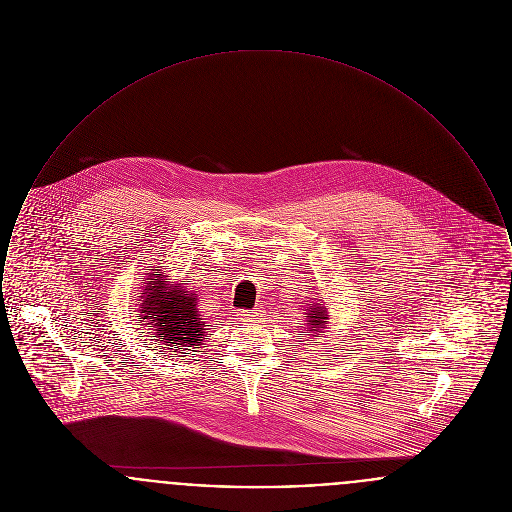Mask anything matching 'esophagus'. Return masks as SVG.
Instances as JSON below:
<instances>
[{"mask_svg": "<svg viewBox=\"0 0 512 512\" xmlns=\"http://www.w3.org/2000/svg\"><path fill=\"white\" fill-rule=\"evenodd\" d=\"M242 316H244L246 322H260L262 312H260V310H252V312H246V314H242Z\"/></svg>", "mask_w": 512, "mask_h": 512, "instance_id": "esophagus-1", "label": "esophagus"}]
</instances>
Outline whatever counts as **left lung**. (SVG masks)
Returning <instances> with one entry per match:
<instances>
[{"instance_id": "8db88e82", "label": "left lung", "mask_w": 512, "mask_h": 512, "mask_svg": "<svg viewBox=\"0 0 512 512\" xmlns=\"http://www.w3.org/2000/svg\"><path fill=\"white\" fill-rule=\"evenodd\" d=\"M320 301L322 299H308L307 310V334H299L301 338H305V341H308V345H316L318 340L324 336V332H322V328L326 326V322H328V308L324 307V305H320Z\"/></svg>"}]
</instances>
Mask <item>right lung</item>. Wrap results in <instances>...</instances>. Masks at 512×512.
Instances as JSON below:
<instances>
[{"mask_svg": "<svg viewBox=\"0 0 512 512\" xmlns=\"http://www.w3.org/2000/svg\"><path fill=\"white\" fill-rule=\"evenodd\" d=\"M167 275L161 270L151 273V281H147L141 291L139 312L151 338H159V347L169 345L174 351H182L184 347L200 345L204 338V322L200 318L198 299L194 293L182 289L180 285L169 287V281H163Z\"/></svg>", "mask_w": 512, "mask_h": 512, "instance_id": "obj_1", "label": "right lung"}]
</instances>
